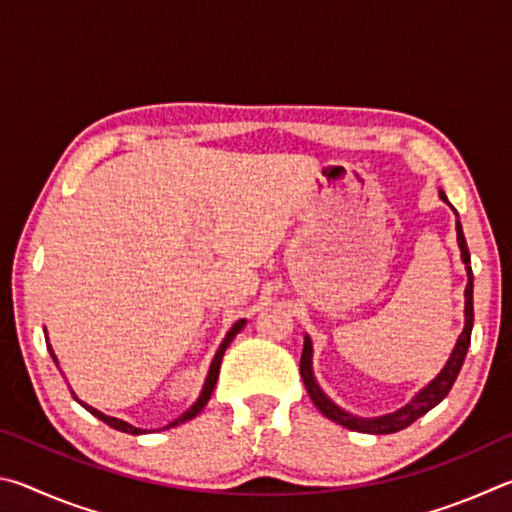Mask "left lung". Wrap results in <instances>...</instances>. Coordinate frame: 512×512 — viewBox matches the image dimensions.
<instances>
[{
  "label": "left lung",
  "mask_w": 512,
  "mask_h": 512,
  "mask_svg": "<svg viewBox=\"0 0 512 512\" xmlns=\"http://www.w3.org/2000/svg\"><path fill=\"white\" fill-rule=\"evenodd\" d=\"M438 196L449 205L447 196L443 189H440ZM452 207V205H449ZM454 210V207H452ZM456 214V241L458 248H461V259L465 264V273H467V287H465V325L461 336L456 339V345L452 354H449L447 363L443 366V370L433 377L427 386L420 388L418 393L411 397L409 404H404L402 409H397L393 413L379 415V418H359L350 411L341 409L332 397H329L314 377V345H311V339L305 334V345H302V357H300V375L302 381H305V388L311 397V402L316 404V409L336 424H341L345 429L359 431V433H375V436H381V433H395L402 431L413 424L418 418H422L424 413L431 411L433 406L440 404L447 397V393L452 391L454 381L461 372V366L465 361L467 348H470V336H472V325H474V305H472V291H474V275H472V266H470V250H467L465 244V235H463V225L458 221V212Z\"/></svg>",
  "instance_id": "obj_1"
}]
</instances>
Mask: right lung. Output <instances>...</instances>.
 <instances>
[{
  "instance_id": "obj_1",
  "label": "right lung",
  "mask_w": 512,
  "mask_h": 512,
  "mask_svg": "<svg viewBox=\"0 0 512 512\" xmlns=\"http://www.w3.org/2000/svg\"><path fill=\"white\" fill-rule=\"evenodd\" d=\"M246 327V318H241V320H237L235 325L230 327V332L225 334V339L221 341V345H219V350H216V354H214V359H212V363H210V370H207V377H205V384H203V388H201V395L196 397V402L189 406V409L183 413V415H178L176 420L173 422H169L167 427H162V429H171V427H176V424H183V422H187V420H192V418H196L198 413L203 411V406L210 402V397H212V391H214V386H216V379H219V368H221V359H223V354H225V348H228V345L232 343V339H235V336L241 332V329ZM45 339L49 341V336H47V329H45ZM47 350H49V354H51V359H54V363L58 366V357L54 354V350H51V345L47 343ZM65 377V375H63ZM67 381V379H65ZM69 386V384H67ZM72 395H74V400L79 402L85 411H90L94 418H99L101 422H106L108 427H112V429H117V431H124V433H131V436H142V433H149L146 429H140V427H133L131 422H126V420H119V418H112V415H106V413H101V411H97L94 409V406H90V404H85V402H81L79 397H76V393L72 391Z\"/></svg>"
}]
</instances>
